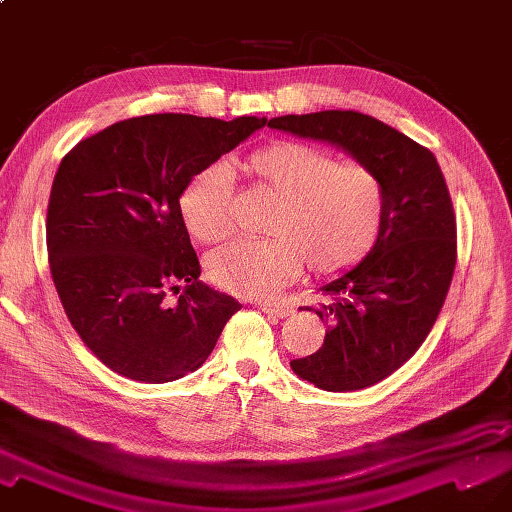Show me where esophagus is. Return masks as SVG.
<instances>
[{
    "label": "esophagus",
    "instance_id": "esophagus-1",
    "mask_svg": "<svg viewBox=\"0 0 512 512\" xmlns=\"http://www.w3.org/2000/svg\"><path fill=\"white\" fill-rule=\"evenodd\" d=\"M260 309H262L264 313L273 315V317H281V320H284V317H288V315L292 313L290 307L281 305V303H260Z\"/></svg>",
    "mask_w": 512,
    "mask_h": 512
}]
</instances>
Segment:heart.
Returning a JSON list of instances; mask_svg holds the SVG:
<instances>
[{
    "instance_id": "obj_1",
    "label": "heart",
    "mask_w": 512,
    "mask_h": 512,
    "mask_svg": "<svg viewBox=\"0 0 512 512\" xmlns=\"http://www.w3.org/2000/svg\"><path fill=\"white\" fill-rule=\"evenodd\" d=\"M252 182L275 197L267 239H237L214 250L205 269L220 288L271 296L298 273L301 262L320 277L337 275L362 260L377 241L383 186L358 163H339L328 152L298 142H275L241 163ZM188 233L218 243L233 233V195L220 169L199 171L180 195Z\"/></svg>"
}]
</instances>
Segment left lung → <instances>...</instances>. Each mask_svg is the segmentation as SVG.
<instances>
[{
    "label": "left lung",
    "mask_w": 512,
    "mask_h": 512,
    "mask_svg": "<svg viewBox=\"0 0 512 512\" xmlns=\"http://www.w3.org/2000/svg\"><path fill=\"white\" fill-rule=\"evenodd\" d=\"M269 127L343 150L383 186V218L370 252L322 281L326 303L301 307L326 322L324 345L292 360L326 392L375 385L426 341L455 271V216L434 154L385 122L354 110L288 114Z\"/></svg>",
    "instance_id": "8db88e82"
}]
</instances>
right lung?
<instances>
[{"mask_svg": "<svg viewBox=\"0 0 512 512\" xmlns=\"http://www.w3.org/2000/svg\"><path fill=\"white\" fill-rule=\"evenodd\" d=\"M264 125V116L150 114L63 156L46 214L50 273L69 322L114 373L144 383L192 373L241 309L199 281L180 195Z\"/></svg>", "mask_w": 512, "mask_h": 512, "instance_id": "obj_1", "label": "right lung"}]
</instances>
